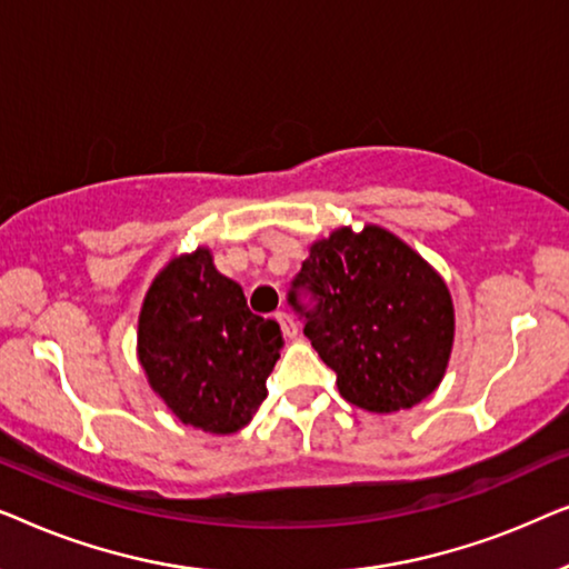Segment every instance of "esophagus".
<instances>
[{
	"label": "esophagus",
	"mask_w": 569,
	"mask_h": 569,
	"mask_svg": "<svg viewBox=\"0 0 569 569\" xmlns=\"http://www.w3.org/2000/svg\"><path fill=\"white\" fill-rule=\"evenodd\" d=\"M274 318L279 321V326H282V331L287 333V337H298V323L292 321L290 313H284V310H279V313H277Z\"/></svg>",
	"instance_id": "esophagus-1"
}]
</instances>
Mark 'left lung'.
<instances>
[{"mask_svg": "<svg viewBox=\"0 0 569 569\" xmlns=\"http://www.w3.org/2000/svg\"><path fill=\"white\" fill-rule=\"evenodd\" d=\"M287 302L355 407L411 409L442 380L453 347L450 292L391 232L368 224L318 240Z\"/></svg>", "mask_w": 569, "mask_h": 569, "instance_id": "obj_1", "label": "left lung"}]
</instances>
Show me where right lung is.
<instances>
[{
    "label": "right lung",
    "mask_w": 569,
    "mask_h": 569,
    "mask_svg": "<svg viewBox=\"0 0 569 569\" xmlns=\"http://www.w3.org/2000/svg\"><path fill=\"white\" fill-rule=\"evenodd\" d=\"M282 329L248 310L240 284L214 269L212 253L170 261L139 316V362L183 425L230 435L267 399Z\"/></svg>",
    "instance_id": "1"
}]
</instances>
